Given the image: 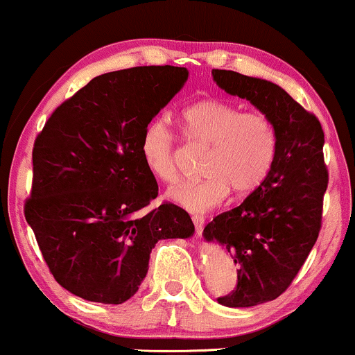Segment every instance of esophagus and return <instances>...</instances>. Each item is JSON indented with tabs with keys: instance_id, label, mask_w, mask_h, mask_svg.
Listing matches in <instances>:
<instances>
[{
	"instance_id": "obj_1",
	"label": "esophagus",
	"mask_w": 355,
	"mask_h": 355,
	"mask_svg": "<svg viewBox=\"0 0 355 355\" xmlns=\"http://www.w3.org/2000/svg\"><path fill=\"white\" fill-rule=\"evenodd\" d=\"M191 220H193V225L197 229L198 234L203 230V225H205V217L203 215H191Z\"/></svg>"
}]
</instances>
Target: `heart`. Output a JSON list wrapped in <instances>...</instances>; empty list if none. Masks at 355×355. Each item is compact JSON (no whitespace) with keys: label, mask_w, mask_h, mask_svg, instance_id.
<instances>
[{"label":"heart","mask_w":355,"mask_h":355,"mask_svg":"<svg viewBox=\"0 0 355 355\" xmlns=\"http://www.w3.org/2000/svg\"><path fill=\"white\" fill-rule=\"evenodd\" d=\"M183 135L209 145L200 180L183 182L170 198L191 211H205L235 195H248L263 185L279 153L275 121L263 112H242L229 101L207 98L182 112ZM141 160L152 177L166 185L178 180L175 135L164 121L146 125L140 140Z\"/></svg>","instance_id":"heart-1"}]
</instances>
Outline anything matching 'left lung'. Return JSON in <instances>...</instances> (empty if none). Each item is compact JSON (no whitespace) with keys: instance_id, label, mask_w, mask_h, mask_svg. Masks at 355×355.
I'll return each instance as SVG.
<instances>
[{"instance_id":"8db88e82","label":"left lung","mask_w":355,"mask_h":355,"mask_svg":"<svg viewBox=\"0 0 355 355\" xmlns=\"http://www.w3.org/2000/svg\"><path fill=\"white\" fill-rule=\"evenodd\" d=\"M230 95L250 101L275 121L279 153L263 185L203 230L234 255L237 285L218 297L227 307H254L284 294L311 254L322 227L329 172L324 130L279 85L230 70H211Z\"/></svg>"}]
</instances>
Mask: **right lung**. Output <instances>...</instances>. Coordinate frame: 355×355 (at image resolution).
I'll list each match as a JSON object with an SVG mask.
<instances>
[{
	"instance_id": "obj_1",
	"label": "right lung",
	"mask_w": 355,
	"mask_h": 355,
	"mask_svg": "<svg viewBox=\"0 0 355 355\" xmlns=\"http://www.w3.org/2000/svg\"><path fill=\"white\" fill-rule=\"evenodd\" d=\"M180 67L105 73L60 105L33 145V183L24 217L61 287L100 304L138 291L150 252L195 227L180 207L145 210L158 183L141 160L146 125L180 92Z\"/></svg>"
}]
</instances>
